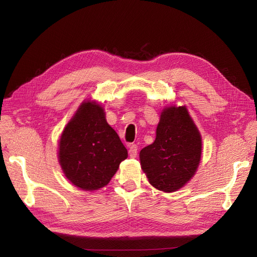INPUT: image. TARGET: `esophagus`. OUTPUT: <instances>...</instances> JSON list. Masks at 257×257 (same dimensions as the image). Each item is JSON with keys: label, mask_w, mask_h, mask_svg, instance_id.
Wrapping results in <instances>:
<instances>
[{"label": "esophagus", "mask_w": 257, "mask_h": 257, "mask_svg": "<svg viewBox=\"0 0 257 257\" xmlns=\"http://www.w3.org/2000/svg\"><path fill=\"white\" fill-rule=\"evenodd\" d=\"M138 153V147L137 145H130V149H128V154L131 158H136Z\"/></svg>", "instance_id": "1"}]
</instances>
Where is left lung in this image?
Masks as SVG:
<instances>
[{
  "label": "left lung",
  "instance_id": "left-lung-1",
  "mask_svg": "<svg viewBox=\"0 0 257 257\" xmlns=\"http://www.w3.org/2000/svg\"><path fill=\"white\" fill-rule=\"evenodd\" d=\"M200 157L201 137L185 106H170L162 111L154 143L139 153L151 185L167 193L191 180Z\"/></svg>",
  "mask_w": 257,
  "mask_h": 257
}]
</instances>
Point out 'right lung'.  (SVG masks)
<instances>
[{"label":"right lung","mask_w":257,"mask_h":257,"mask_svg":"<svg viewBox=\"0 0 257 257\" xmlns=\"http://www.w3.org/2000/svg\"><path fill=\"white\" fill-rule=\"evenodd\" d=\"M127 158V150L95 102H83L67 123L59 143V162L77 188L94 191L107 185Z\"/></svg>","instance_id":"right-lung-1"}]
</instances>
